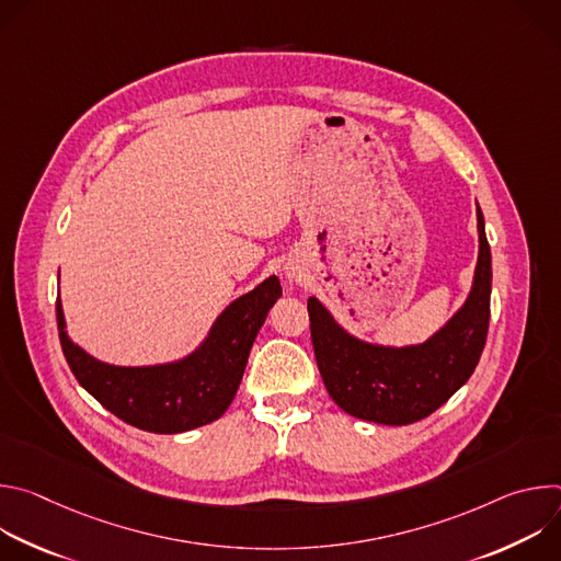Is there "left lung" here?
<instances>
[{
  "label": "left lung",
  "mask_w": 561,
  "mask_h": 561,
  "mask_svg": "<svg viewBox=\"0 0 561 561\" xmlns=\"http://www.w3.org/2000/svg\"><path fill=\"white\" fill-rule=\"evenodd\" d=\"M479 253L466 301L422 344L383 346L348 333L308 297L314 359L333 402L348 415L386 426L420 422L444 407L482 357L491 319V247L477 206Z\"/></svg>",
  "instance_id": "8db88e82"
}]
</instances>
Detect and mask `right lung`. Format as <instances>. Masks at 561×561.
Instances as JSON below:
<instances>
[{
    "label": "right lung",
    "mask_w": 561,
    "mask_h": 561,
    "mask_svg": "<svg viewBox=\"0 0 561 561\" xmlns=\"http://www.w3.org/2000/svg\"><path fill=\"white\" fill-rule=\"evenodd\" d=\"M279 297V279L271 275L232 299L193 353L150 366L106 364L75 344L57 297L59 342L77 381L115 417L157 435L186 433L226 413L242 383L253 342Z\"/></svg>",
    "instance_id": "right-lung-1"
}]
</instances>
